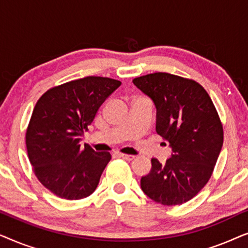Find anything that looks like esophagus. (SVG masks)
<instances>
[{
    "mask_svg": "<svg viewBox=\"0 0 248 248\" xmlns=\"http://www.w3.org/2000/svg\"><path fill=\"white\" fill-rule=\"evenodd\" d=\"M118 157H121V158H123V159H125V160H133L134 159V155H125V154H118Z\"/></svg>",
    "mask_w": 248,
    "mask_h": 248,
    "instance_id": "1",
    "label": "esophagus"
}]
</instances>
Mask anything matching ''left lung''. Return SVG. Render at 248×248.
<instances>
[{
    "label": "left lung",
    "mask_w": 248,
    "mask_h": 248,
    "mask_svg": "<svg viewBox=\"0 0 248 248\" xmlns=\"http://www.w3.org/2000/svg\"><path fill=\"white\" fill-rule=\"evenodd\" d=\"M133 83L157 108L155 131L171 147V157L141 178L144 194L162 205H179L194 198L211 177L223 143L218 111L204 88L194 80L157 72Z\"/></svg>",
    "instance_id": "obj_1"
}]
</instances>
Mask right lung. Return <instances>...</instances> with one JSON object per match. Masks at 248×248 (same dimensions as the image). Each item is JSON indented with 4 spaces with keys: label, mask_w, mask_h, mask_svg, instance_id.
Listing matches in <instances>:
<instances>
[{
    "label": "right lung",
    "mask_w": 248,
    "mask_h": 248,
    "mask_svg": "<svg viewBox=\"0 0 248 248\" xmlns=\"http://www.w3.org/2000/svg\"><path fill=\"white\" fill-rule=\"evenodd\" d=\"M122 84L86 77L47 90L37 101L26 132L28 158L38 181L53 194L80 200L93 194L111 159L79 142L105 100Z\"/></svg>",
    "instance_id": "add662e5"
}]
</instances>
